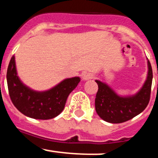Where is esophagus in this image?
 <instances>
[{"mask_svg":"<svg viewBox=\"0 0 158 158\" xmlns=\"http://www.w3.org/2000/svg\"><path fill=\"white\" fill-rule=\"evenodd\" d=\"M94 77V75L92 73H85L82 75V79L83 80H89V79H91Z\"/></svg>","mask_w":158,"mask_h":158,"instance_id":"obj_1","label":"esophagus"}]
</instances>
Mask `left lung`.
Wrapping results in <instances>:
<instances>
[{"instance_id":"left-lung-1","label":"left lung","mask_w":158,"mask_h":158,"mask_svg":"<svg viewBox=\"0 0 158 158\" xmlns=\"http://www.w3.org/2000/svg\"><path fill=\"white\" fill-rule=\"evenodd\" d=\"M148 77L140 91L128 96H118L107 84L96 80L98 91L95 99L96 111L99 117L111 123H120L131 120L143 112L151 97L153 72L148 60Z\"/></svg>"}]
</instances>
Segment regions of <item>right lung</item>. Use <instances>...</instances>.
Instances as JSON below:
<instances>
[{
	"mask_svg": "<svg viewBox=\"0 0 158 158\" xmlns=\"http://www.w3.org/2000/svg\"><path fill=\"white\" fill-rule=\"evenodd\" d=\"M7 82L10 99L21 113L33 119L49 120L62 113L69 95L77 86L80 78L65 79L47 91H35L18 78L13 56L7 68Z\"/></svg>",
	"mask_w": 158,
	"mask_h": 158,
	"instance_id": "obj_1",
	"label": "right lung"
}]
</instances>
